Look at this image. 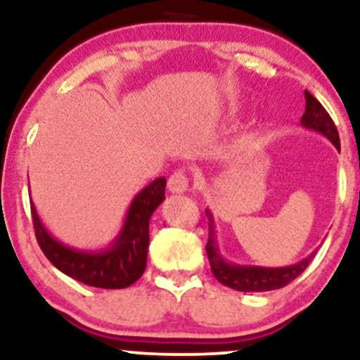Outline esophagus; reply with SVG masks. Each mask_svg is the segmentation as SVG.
I'll use <instances>...</instances> for the list:
<instances>
[{
    "label": "esophagus",
    "instance_id": "1",
    "mask_svg": "<svg viewBox=\"0 0 360 360\" xmlns=\"http://www.w3.org/2000/svg\"><path fill=\"white\" fill-rule=\"evenodd\" d=\"M167 188L171 193H176V194H183L189 189V179L188 176L184 174L183 171H177L169 177V183H167Z\"/></svg>",
    "mask_w": 360,
    "mask_h": 360
}]
</instances>
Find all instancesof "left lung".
<instances>
[{"label": "left lung", "mask_w": 360, "mask_h": 360, "mask_svg": "<svg viewBox=\"0 0 360 360\" xmlns=\"http://www.w3.org/2000/svg\"><path fill=\"white\" fill-rule=\"evenodd\" d=\"M304 113L301 117V127L308 130L318 131L328 139L335 146L337 150H340V139L333 120L326 113V110L320 105V101L315 96L304 91ZM206 218H208V243H206V254H208L210 266H212L213 276L223 286L232 288L235 291L243 292H262L272 291V289L284 288L286 284L295 281L311 262L315 257L316 250H313L308 257H304L300 262L291 264L284 267H262V266H243V264L229 262L220 254V245L217 238V226H214V218L210 210H206Z\"/></svg>", "instance_id": "obj_1"}]
</instances>
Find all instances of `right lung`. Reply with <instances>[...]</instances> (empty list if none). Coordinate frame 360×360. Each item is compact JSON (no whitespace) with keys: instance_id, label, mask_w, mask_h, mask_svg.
Here are the masks:
<instances>
[{"instance_id":"obj_1","label":"right lung","mask_w":360,"mask_h":360,"mask_svg":"<svg viewBox=\"0 0 360 360\" xmlns=\"http://www.w3.org/2000/svg\"><path fill=\"white\" fill-rule=\"evenodd\" d=\"M166 200V177H157L135 194L128 206L125 220L115 240L105 249L82 250L69 247L45 229L34 201L35 237L40 249L53 266L69 278L93 288L123 289L142 278L147 267L148 221L152 213Z\"/></svg>"}]
</instances>
